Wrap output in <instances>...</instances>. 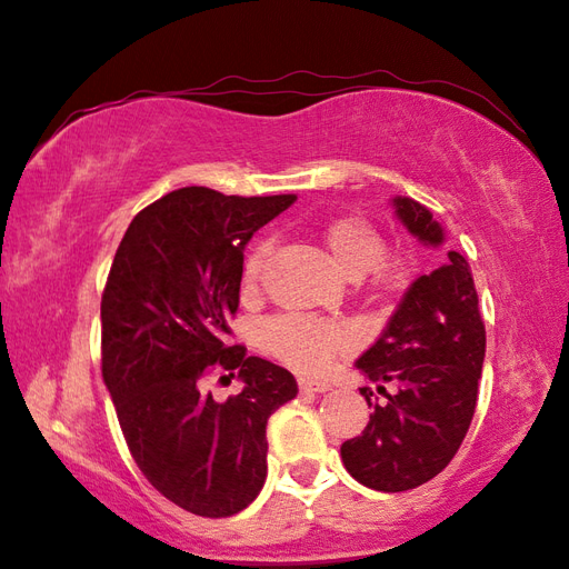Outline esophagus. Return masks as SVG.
<instances>
[{"label": "esophagus", "mask_w": 569, "mask_h": 569, "mask_svg": "<svg viewBox=\"0 0 569 569\" xmlns=\"http://www.w3.org/2000/svg\"><path fill=\"white\" fill-rule=\"evenodd\" d=\"M298 389L303 393H325L330 391L332 386L328 381H312V379H298Z\"/></svg>", "instance_id": "obj_1"}]
</instances>
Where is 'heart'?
Returning a JSON list of instances; mask_svg holds the SVG:
<instances>
[{"mask_svg": "<svg viewBox=\"0 0 569 569\" xmlns=\"http://www.w3.org/2000/svg\"><path fill=\"white\" fill-rule=\"evenodd\" d=\"M320 241L335 269L365 286L367 296L386 298L406 286V259L386 253L381 232L365 217H335L320 229ZM269 253V244H259L249 251L244 271H241V286L247 293L259 286ZM345 340L340 325L306 316H281L263 328V347L283 365L306 373L328 369L332 359L342 352Z\"/></svg>", "mask_w": 569, "mask_h": 569, "instance_id": "b5f03b06", "label": "heart"}]
</instances>
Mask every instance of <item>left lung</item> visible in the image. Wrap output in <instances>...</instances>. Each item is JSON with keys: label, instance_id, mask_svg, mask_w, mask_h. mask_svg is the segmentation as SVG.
<instances>
[{"label": "left lung", "instance_id": "obj_1", "mask_svg": "<svg viewBox=\"0 0 569 569\" xmlns=\"http://www.w3.org/2000/svg\"><path fill=\"white\" fill-rule=\"evenodd\" d=\"M393 208L422 244H442L445 229L428 208L410 198H393ZM485 349L487 330L469 261L462 251H447L440 269L410 283L379 340L357 359V369L377 389H359L371 416L367 428L340 447L349 475L391 493L438 477L475 416Z\"/></svg>", "mask_w": 569, "mask_h": 569}]
</instances>
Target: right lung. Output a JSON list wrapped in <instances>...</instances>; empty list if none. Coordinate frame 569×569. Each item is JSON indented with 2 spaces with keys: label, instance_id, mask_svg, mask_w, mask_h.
Listing matches in <instances>:
<instances>
[{
  "label": "right lung",
  "instance_id": "1",
  "mask_svg": "<svg viewBox=\"0 0 569 569\" xmlns=\"http://www.w3.org/2000/svg\"><path fill=\"white\" fill-rule=\"evenodd\" d=\"M296 196L241 198L190 186L131 220L102 293V379L149 485L180 509L227 518L266 481V422L291 401V371L227 345L244 247ZM212 370L246 389L214 402Z\"/></svg>",
  "mask_w": 569,
  "mask_h": 569
}]
</instances>
